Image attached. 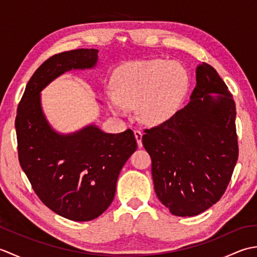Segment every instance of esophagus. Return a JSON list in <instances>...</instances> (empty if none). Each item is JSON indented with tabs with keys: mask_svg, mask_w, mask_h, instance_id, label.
Returning a JSON list of instances; mask_svg holds the SVG:
<instances>
[{
	"mask_svg": "<svg viewBox=\"0 0 257 257\" xmlns=\"http://www.w3.org/2000/svg\"><path fill=\"white\" fill-rule=\"evenodd\" d=\"M135 137L136 140H137V144L139 148L143 147V133L140 132V130H135Z\"/></svg>",
	"mask_w": 257,
	"mask_h": 257,
	"instance_id": "obj_1",
	"label": "esophagus"
}]
</instances>
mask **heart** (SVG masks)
<instances>
[{
    "label": "heart",
    "mask_w": 257,
    "mask_h": 257,
    "mask_svg": "<svg viewBox=\"0 0 257 257\" xmlns=\"http://www.w3.org/2000/svg\"><path fill=\"white\" fill-rule=\"evenodd\" d=\"M190 86L187 68L181 63L148 59L125 64L113 76V90L105 97L110 110L127 116L138 106L141 121L163 124L176 116Z\"/></svg>",
    "instance_id": "obj_1"
}]
</instances>
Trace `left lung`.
Returning <instances> with one entry per match:
<instances>
[{
	"instance_id": "8db88e82",
	"label": "left lung",
	"mask_w": 257,
	"mask_h": 257,
	"mask_svg": "<svg viewBox=\"0 0 257 257\" xmlns=\"http://www.w3.org/2000/svg\"><path fill=\"white\" fill-rule=\"evenodd\" d=\"M190 102L170 121L146 129L155 191L173 215L194 216L224 194L238 157L236 108L209 64L196 66Z\"/></svg>"
}]
</instances>
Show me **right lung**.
<instances>
[{
	"label": "right lung",
	"mask_w": 257,
	"mask_h": 257,
	"mask_svg": "<svg viewBox=\"0 0 257 257\" xmlns=\"http://www.w3.org/2000/svg\"><path fill=\"white\" fill-rule=\"evenodd\" d=\"M98 50L80 48L48 58L26 85L15 128L20 165L38 198L68 220H94L111 204L123 165L137 149L132 129L103 133L90 123L61 134L48 122L41 91L73 69L95 68Z\"/></svg>",
	"instance_id": "add662e5"
}]
</instances>
